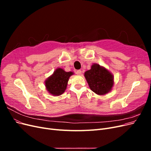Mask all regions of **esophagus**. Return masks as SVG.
Masks as SVG:
<instances>
[{
    "label": "esophagus",
    "mask_w": 151,
    "mask_h": 151,
    "mask_svg": "<svg viewBox=\"0 0 151 151\" xmlns=\"http://www.w3.org/2000/svg\"><path fill=\"white\" fill-rule=\"evenodd\" d=\"M76 74L77 75H81V70H76Z\"/></svg>",
    "instance_id": "esophagus-1"
}]
</instances>
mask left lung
<instances>
[{
	"label": "left lung",
	"instance_id": "8db88e82",
	"mask_svg": "<svg viewBox=\"0 0 151 151\" xmlns=\"http://www.w3.org/2000/svg\"><path fill=\"white\" fill-rule=\"evenodd\" d=\"M84 77L91 91L98 95L110 92L114 85L113 74L106 68L94 63L91 69L85 72Z\"/></svg>",
	"mask_w": 151,
	"mask_h": 151
}]
</instances>
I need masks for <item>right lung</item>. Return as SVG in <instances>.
Here are the masks:
<instances>
[{
	"label": "right lung",
	"instance_id": "1",
	"mask_svg": "<svg viewBox=\"0 0 151 151\" xmlns=\"http://www.w3.org/2000/svg\"><path fill=\"white\" fill-rule=\"evenodd\" d=\"M73 74V72H65L62 68H56L52 75L45 80V84L48 92L55 96L62 94L67 89L68 79Z\"/></svg>",
	"mask_w": 151,
	"mask_h": 151
}]
</instances>
